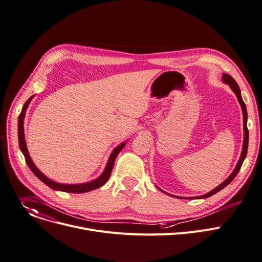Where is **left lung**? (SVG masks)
<instances>
[{"instance_id": "1", "label": "left lung", "mask_w": 262, "mask_h": 262, "mask_svg": "<svg viewBox=\"0 0 262 262\" xmlns=\"http://www.w3.org/2000/svg\"><path fill=\"white\" fill-rule=\"evenodd\" d=\"M222 82L230 85L231 90L234 92V94L236 95L237 99H238V102L240 104L241 106V110H242V115H243V145H242V150H241V155H240V158L236 164V167L235 169L232 171L231 175L226 178L221 184H219L217 187H215L214 189H212L211 191H208V193L202 195V196H197V197H188L187 199H204V198H207V197H211L213 195H215L216 193H218L219 190H221L222 188H224L226 185H229L233 180L234 178L237 176V173L239 172L240 170V167L243 163V161H245L246 157H247V154H248V146H249V130H248V112H247V106L245 102H243L242 100V97H241V92H240V89L239 86L237 84V82L228 74H222V78H221ZM159 188V187H158ZM160 189V188H159ZM162 190V189H161ZM163 191V190H162ZM165 193V191H164ZM167 194V193H165ZM169 196H172L175 198H182V197H178V196H173V195H170V194H167Z\"/></svg>"}]
</instances>
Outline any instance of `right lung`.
<instances>
[{
	"instance_id": "add662e5",
	"label": "right lung",
	"mask_w": 262,
	"mask_h": 262,
	"mask_svg": "<svg viewBox=\"0 0 262 262\" xmlns=\"http://www.w3.org/2000/svg\"><path fill=\"white\" fill-rule=\"evenodd\" d=\"M33 96L30 97L26 103L24 104V106L22 108V112L19 116V120H17V138H19V146H20V149L21 151L23 152L24 157H25V160H26V163L27 165L29 166V168L31 169V171L36 175L43 183H45L47 186H49L50 188L55 189V190H61V191H66V193H75V194H80V193H86V191H91V190H94L96 188H99L101 187L102 185L105 184L111 176L112 173V170H113V167H114V163H115V160L117 158L118 154L121 151V149L123 148L126 144V141L119 144L117 147L114 148V150L112 151L110 158H108V161L106 163V166L105 168H104L103 172L101 173V175L96 178L95 180H92L90 182H85V183H80V184H63V183H59V182H56L54 180L49 179L48 177H46L44 173L36 166V164L33 163V161L31 160V157L29 156V152H28V149H27V146H26V141H25V135H24V118H25V113H26V110L29 105L30 101L32 100Z\"/></svg>"
}]
</instances>
